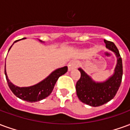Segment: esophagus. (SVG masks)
Returning a JSON list of instances; mask_svg holds the SVG:
<instances>
[{"instance_id":"34e87169","label":"esophagus","mask_w":130,"mask_h":130,"mask_svg":"<svg viewBox=\"0 0 130 130\" xmlns=\"http://www.w3.org/2000/svg\"><path fill=\"white\" fill-rule=\"evenodd\" d=\"M78 67V62L76 60H71L70 62L68 63V70L71 71L76 69Z\"/></svg>"}]
</instances>
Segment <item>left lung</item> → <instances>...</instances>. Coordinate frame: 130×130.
Masks as SVG:
<instances>
[{
    "instance_id": "left-lung-1",
    "label": "left lung",
    "mask_w": 130,
    "mask_h": 130,
    "mask_svg": "<svg viewBox=\"0 0 130 130\" xmlns=\"http://www.w3.org/2000/svg\"><path fill=\"white\" fill-rule=\"evenodd\" d=\"M106 47L113 51L118 58L115 73L106 82L95 83L81 68V77L76 82V95L83 103L91 106H100L111 100L116 95L123 77V62L118 49L112 42L104 40Z\"/></svg>"
}]
</instances>
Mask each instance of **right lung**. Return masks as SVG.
<instances>
[{"label":"right lung","instance_id":"obj_1","mask_svg":"<svg viewBox=\"0 0 130 130\" xmlns=\"http://www.w3.org/2000/svg\"><path fill=\"white\" fill-rule=\"evenodd\" d=\"M17 41L19 40H16L14 42ZM12 46H10V48L12 47ZM10 48H9V50ZM68 69L67 66L59 68L53 72L44 81L39 83L38 84L35 85L33 86H30V87L19 88L15 86L10 82V80L7 78L5 69V77H6V80H7L9 88H10V90H12V92L14 94V95L23 100L27 101L29 102H35L40 101L44 98H47L51 94L57 80L58 79L60 76L63 75L68 72Z\"/></svg>","mask_w":130,"mask_h":130}]
</instances>
